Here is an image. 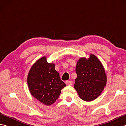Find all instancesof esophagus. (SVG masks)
Masks as SVG:
<instances>
[{
    "mask_svg": "<svg viewBox=\"0 0 126 126\" xmlns=\"http://www.w3.org/2000/svg\"><path fill=\"white\" fill-rule=\"evenodd\" d=\"M65 83L66 85H71L73 83V82L72 81H67L65 82Z\"/></svg>",
    "mask_w": 126,
    "mask_h": 126,
    "instance_id": "obj_1",
    "label": "esophagus"
}]
</instances>
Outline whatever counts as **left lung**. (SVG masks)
<instances>
[{"instance_id":"obj_1","label":"left lung","mask_w":126,"mask_h":126,"mask_svg":"<svg viewBox=\"0 0 126 126\" xmlns=\"http://www.w3.org/2000/svg\"><path fill=\"white\" fill-rule=\"evenodd\" d=\"M74 88L82 100L92 101L101 95L107 83L105 70L101 61L91 54L88 59L79 58L76 66Z\"/></svg>"}]
</instances>
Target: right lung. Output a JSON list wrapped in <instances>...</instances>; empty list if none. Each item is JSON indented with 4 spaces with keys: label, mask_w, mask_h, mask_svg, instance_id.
<instances>
[{
    "label": "right lung",
    "mask_w": 126,
    "mask_h": 126,
    "mask_svg": "<svg viewBox=\"0 0 126 126\" xmlns=\"http://www.w3.org/2000/svg\"><path fill=\"white\" fill-rule=\"evenodd\" d=\"M27 82L31 95L47 106L55 103L62 89L66 86L55 70L54 64L48 63L45 56L37 60L32 66Z\"/></svg>",
    "instance_id": "right-lung-1"
}]
</instances>
